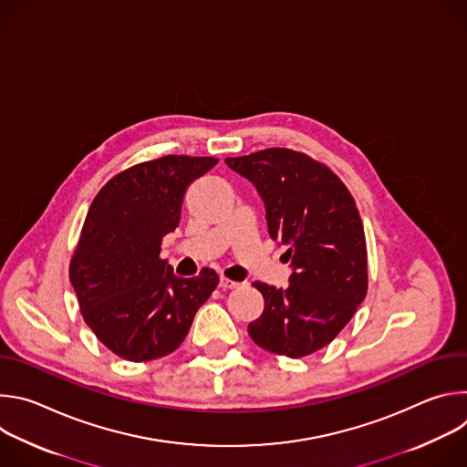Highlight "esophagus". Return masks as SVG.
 <instances>
[{"label":"esophagus","mask_w":467,"mask_h":467,"mask_svg":"<svg viewBox=\"0 0 467 467\" xmlns=\"http://www.w3.org/2000/svg\"><path fill=\"white\" fill-rule=\"evenodd\" d=\"M240 283H236V281H231V279H227V277H222L220 279V286L223 288V290H231V288H236Z\"/></svg>","instance_id":"34e87169"}]
</instances>
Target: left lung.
I'll use <instances>...</instances> for the list:
<instances>
[{"instance_id":"8db88e82","label":"left lung","mask_w":467,"mask_h":467,"mask_svg":"<svg viewBox=\"0 0 467 467\" xmlns=\"http://www.w3.org/2000/svg\"><path fill=\"white\" fill-rule=\"evenodd\" d=\"M265 205L268 233L288 247V288L254 281L264 312L247 332L262 349L301 358L335 340L368 294V247L355 199L323 162L288 148L225 159Z\"/></svg>"}]
</instances>
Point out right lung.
Masks as SVG:
<instances>
[{"label": "right lung", "instance_id": "obj_1", "mask_svg": "<svg viewBox=\"0 0 467 467\" xmlns=\"http://www.w3.org/2000/svg\"><path fill=\"white\" fill-rule=\"evenodd\" d=\"M214 157L166 155L116 173L94 197L70 260V283L85 323L119 358L148 362L173 353L220 277L203 268L181 279L161 258L188 184Z\"/></svg>", "mask_w": 467, "mask_h": 467}]
</instances>
